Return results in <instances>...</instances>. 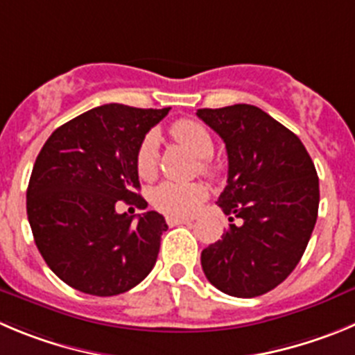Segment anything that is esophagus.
I'll return each instance as SVG.
<instances>
[{
	"label": "esophagus",
	"mask_w": 355,
	"mask_h": 355,
	"mask_svg": "<svg viewBox=\"0 0 355 355\" xmlns=\"http://www.w3.org/2000/svg\"><path fill=\"white\" fill-rule=\"evenodd\" d=\"M166 223H168V226H178V224H189L191 223V218L173 217V215H170V217H166Z\"/></svg>",
	"instance_id": "obj_1"
}]
</instances>
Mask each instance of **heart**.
I'll use <instances>...</instances> for the list:
<instances>
[{"label":"heart","instance_id":"b5f03b06","mask_svg":"<svg viewBox=\"0 0 355 355\" xmlns=\"http://www.w3.org/2000/svg\"><path fill=\"white\" fill-rule=\"evenodd\" d=\"M171 135L180 145H184L193 155L201 159L200 168L205 175L215 178L220 170L211 162L214 138L203 124L191 119H182L171 125ZM159 161V135L155 131L147 132L137 150V171L141 178H152L157 171ZM208 191L203 184H177L161 182L150 193V201L157 210L168 215H191L207 200Z\"/></svg>","mask_w":355,"mask_h":355}]
</instances>
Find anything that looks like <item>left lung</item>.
I'll return each instance as SVG.
<instances>
[{
	"label": "left lung",
	"mask_w": 355,
	"mask_h": 355,
	"mask_svg": "<svg viewBox=\"0 0 355 355\" xmlns=\"http://www.w3.org/2000/svg\"><path fill=\"white\" fill-rule=\"evenodd\" d=\"M198 117L223 138L227 185L217 205L230 224L201 252L211 286L256 297L282 284L300 263L317 223L319 177L293 131L254 105L201 108Z\"/></svg>",
	"instance_id": "left-lung-1"
}]
</instances>
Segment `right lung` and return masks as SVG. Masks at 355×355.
I'll return each instance as SVG.
<instances>
[{
	"instance_id": "obj_1",
	"label": "right lung",
	"mask_w": 355,
	"mask_h": 355,
	"mask_svg": "<svg viewBox=\"0 0 355 355\" xmlns=\"http://www.w3.org/2000/svg\"><path fill=\"white\" fill-rule=\"evenodd\" d=\"M168 112L96 107L55 129L40 150L26 194L29 226L47 266L73 289L115 296L154 268L164 217L145 211L135 224L115 205H147L135 193L137 150Z\"/></svg>"
}]
</instances>
